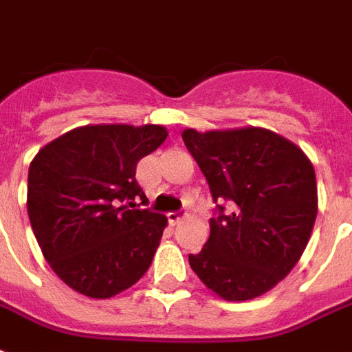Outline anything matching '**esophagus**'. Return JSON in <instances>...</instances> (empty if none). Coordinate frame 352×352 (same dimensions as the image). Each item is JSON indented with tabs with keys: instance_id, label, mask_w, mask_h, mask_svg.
I'll list each match as a JSON object with an SVG mask.
<instances>
[{
	"instance_id": "1",
	"label": "esophagus",
	"mask_w": 352,
	"mask_h": 352,
	"mask_svg": "<svg viewBox=\"0 0 352 352\" xmlns=\"http://www.w3.org/2000/svg\"><path fill=\"white\" fill-rule=\"evenodd\" d=\"M186 218V214L181 210H177V212H170L168 214V221H170L171 225H177V223H181V219Z\"/></svg>"
}]
</instances>
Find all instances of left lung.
Here are the masks:
<instances>
[{
	"label": "left lung",
	"mask_w": 352,
	"mask_h": 352,
	"mask_svg": "<svg viewBox=\"0 0 352 352\" xmlns=\"http://www.w3.org/2000/svg\"><path fill=\"white\" fill-rule=\"evenodd\" d=\"M210 188L216 216L190 265L227 301H248L277 286L299 262L318 216L308 157L267 129L182 131ZM223 202L231 212L224 214Z\"/></svg>",
	"instance_id": "1"
}]
</instances>
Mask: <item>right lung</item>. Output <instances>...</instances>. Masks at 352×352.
Returning <instances> with one entry per match:
<instances>
[{
	"label": "right lung",
	"mask_w": 352,
	"mask_h": 352,
	"mask_svg": "<svg viewBox=\"0 0 352 352\" xmlns=\"http://www.w3.org/2000/svg\"><path fill=\"white\" fill-rule=\"evenodd\" d=\"M162 125H87L29 166L27 212L51 270L75 292L109 299L149 270L168 218L149 208L136 164L164 144Z\"/></svg>",
	"instance_id": "add662e5"
}]
</instances>
